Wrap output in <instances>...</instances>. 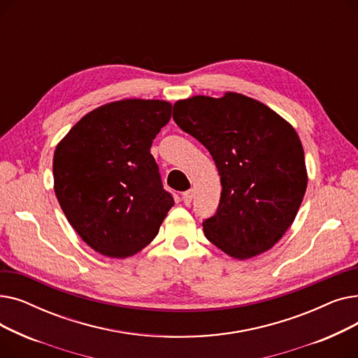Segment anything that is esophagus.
Masks as SVG:
<instances>
[{"label":"esophagus","mask_w":358,"mask_h":358,"mask_svg":"<svg viewBox=\"0 0 358 358\" xmlns=\"http://www.w3.org/2000/svg\"><path fill=\"white\" fill-rule=\"evenodd\" d=\"M193 196H194V192L193 190H187L182 193V201L185 206H190L192 200H193Z\"/></svg>","instance_id":"1"}]
</instances>
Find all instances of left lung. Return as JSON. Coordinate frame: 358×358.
I'll return each mask as SVG.
<instances>
[{"label": "left lung", "mask_w": 358, "mask_h": 358, "mask_svg": "<svg viewBox=\"0 0 358 358\" xmlns=\"http://www.w3.org/2000/svg\"><path fill=\"white\" fill-rule=\"evenodd\" d=\"M173 119L209 150L220 176L217 210L203 220L206 238L239 259L270 250L290 228L308 185L296 130L236 92L177 101Z\"/></svg>", "instance_id": "obj_1"}]
</instances>
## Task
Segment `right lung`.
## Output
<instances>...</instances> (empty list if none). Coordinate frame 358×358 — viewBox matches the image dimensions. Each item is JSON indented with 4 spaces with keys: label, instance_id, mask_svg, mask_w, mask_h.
Masks as SVG:
<instances>
[{
    "label": "right lung",
    "instance_id": "add662e5",
    "mask_svg": "<svg viewBox=\"0 0 358 358\" xmlns=\"http://www.w3.org/2000/svg\"><path fill=\"white\" fill-rule=\"evenodd\" d=\"M171 104L123 100L88 113L56 146L55 193L72 228L106 257L126 258L152 241L173 194L150 155Z\"/></svg>",
    "mask_w": 358,
    "mask_h": 358
}]
</instances>
